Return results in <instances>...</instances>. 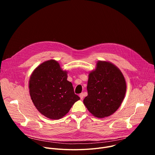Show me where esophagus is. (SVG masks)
I'll return each instance as SVG.
<instances>
[{
  "label": "esophagus",
  "mask_w": 155,
  "mask_h": 155,
  "mask_svg": "<svg viewBox=\"0 0 155 155\" xmlns=\"http://www.w3.org/2000/svg\"><path fill=\"white\" fill-rule=\"evenodd\" d=\"M83 97H84L83 94V93H81V94H80V99H83Z\"/></svg>",
  "instance_id": "esophagus-1"
}]
</instances>
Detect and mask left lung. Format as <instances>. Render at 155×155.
<instances>
[{
  "instance_id": "8db88e82",
  "label": "left lung",
  "mask_w": 155,
  "mask_h": 155,
  "mask_svg": "<svg viewBox=\"0 0 155 155\" xmlns=\"http://www.w3.org/2000/svg\"><path fill=\"white\" fill-rule=\"evenodd\" d=\"M87 90L84 104L94 116L104 118L120 107L124 98L126 84L121 72L115 65L99 61L96 70L89 74Z\"/></svg>"
}]
</instances>
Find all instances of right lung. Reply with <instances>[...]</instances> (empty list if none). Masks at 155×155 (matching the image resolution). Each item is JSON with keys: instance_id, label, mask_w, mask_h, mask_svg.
Masks as SVG:
<instances>
[{"instance_id": "obj_1", "label": "right lung", "mask_w": 155, "mask_h": 155, "mask_svg": "<svg viewBox=\"0 0 155 155\" xmlns=\"http://www.w3.org/2000/svg\"><path fill=\"white\" fill-rule=\"evenodd\" d=\"M67 72L54 60L43 62L34 71L29 80L31 99L45 117L58 120L67 114L80 98L75 94Z\"/></svg>"}]
</instances>
